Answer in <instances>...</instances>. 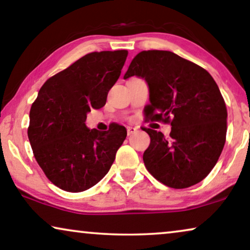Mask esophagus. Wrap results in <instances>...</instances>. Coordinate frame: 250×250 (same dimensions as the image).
Here are the masks:
<instances>
[{
    "label": "esophagus",
    "mask_w": 250,
    "mask_h": 250,
    "mask_svg": "<svg viewBox=\"0 0 250 250\" xmlns=\"http://www.w3.org/2000/svg\"><path fill=\"white\" fill-rule=\"evenodd\" d=\"M136 132V128L133 127V126H127V134L131 135L133 133Z\"/></svg>",
    "instance_id": "34e87169"
}]
</instances>
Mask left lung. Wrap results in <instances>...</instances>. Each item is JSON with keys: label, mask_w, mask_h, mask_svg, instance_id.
Masks as SVG:
<instances>
[{"label": "left lung", "mask_w": 250, "mask_h": 250, "mask_svg": "<svg viewBox=\"0 0 250 250\" xmlns=\"http://www.w3.org/2000/svg\"><path fill=\"white\" fill-rule=\"evenodd\" d=\"M134 75L149 85L146 119L172 126L168 139L143 128L150 136L146 169L174 189L199 183L216 165L227 139L228 110L216 82L203 67L160 50L136 54L124 78Z\"/></svg>", "instance_id": "8db88e82"}]
</instances>
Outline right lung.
Returning a JSON list of instances; mask_svg holds the SVG:
<instances>
[{
	"label": "right lung",
	"mask_w": 250,
	"mask_h": 250,
	"mask_svg": "<svg viewBox=\"0 0 250 250\" xmlns=\"http://www.w3.org/2000/svg\"><path fill=\"white\" fill-rule=\"evenodd\" d=\"M126 50L91 52L50 77L29 112L28 139L47 179L68 192L95 186L110 169L126 138L124 126L88 129L86 114L105 104L121 76Z\"/></svg>",
	"instance_id": "1"
}]
</instances>
